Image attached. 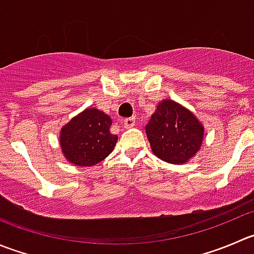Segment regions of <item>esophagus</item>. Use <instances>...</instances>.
<instances>
[{
  "mask_svg": "<svg viewBox=\"0 0 254 254\" xmlns=\"http://www.w3.org/2000/svg\"><path fill=\"white\" fill-rule=\"evenodd\" d=\"M124 127H135V118H127L124 120Z\"/></svg>",
  "mask_w": 254,
  "mask_h": 254,
  "instance_id": "1",
  "label": "esophagus"
}]
</instances>
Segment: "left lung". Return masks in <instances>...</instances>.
I'll return each instance as SVG.
<instances>
[{"instance_id":"left-lung-1","label":"left lung","mask_w":254,"mask_h":254,"mask_svg":"<svg viewBox=\"0 0 254 254\" xmlns=\"http://www.w3.org/2000/svg\"><path fill=\"white\" fill-rule=\"evenodd\" d=\"M152 152L169 164H185L200 150L203 125L197 118L174 100L157 104L145 127Z\"/></svg>"}]
</instances>
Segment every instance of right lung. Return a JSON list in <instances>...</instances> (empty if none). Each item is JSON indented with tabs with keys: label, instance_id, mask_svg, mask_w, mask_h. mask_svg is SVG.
<instances>
[{
	"label": "right lung",
	"instance_id": "1",
	"mask_svg": "<svg viewBox=\"0 0 254 254\" xmlns=\"http://www.w3.org/2000/svg\"><path fill=\"white\" fill-rule=\"evenodd\" d=\"M112 118L89 108L61 129V149L65 159L77 166H93L114 150L118 135L110 131Z\"/></svg>",
	"mask_w": 254,
	"mask_h": 254
}]
</instances>
